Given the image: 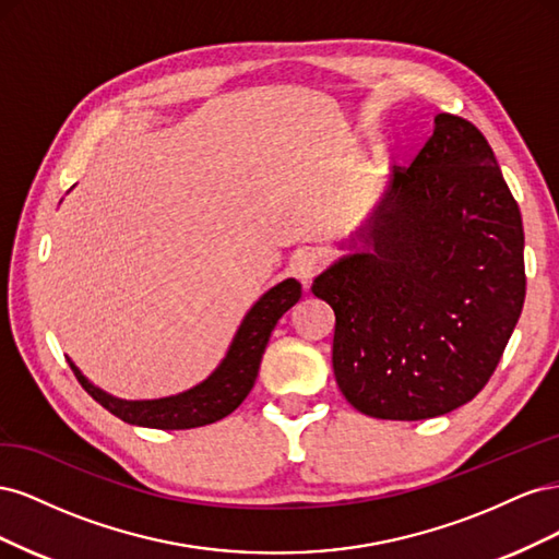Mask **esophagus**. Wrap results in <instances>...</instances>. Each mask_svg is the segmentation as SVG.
I'll list each match as a JSON object with an SVG mask.
<instances>
[{
	"label": "esophagus",
	"instance_id": "1",
	"mask_svg": "<svg viewBox=\"0 0 559 559\" xmlns=\"http://www.w3.org/2000/svg\"><path fill=\"white\" fill-rule=\"evenodd\" d=\"M324 263H326V259H324V253H321V251H317V249H300L296 257L292 259L289 267H292V273L302 284H308L314 275L321 273V267H324Z\"/></svg>",
	"mask_w": 559,
	"mask_h": 559
}]
</instances>
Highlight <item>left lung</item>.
Instances as JSON below:
<instances>
[{
    "instance_id": "1",
    "label": "left lung",
    "mask_w": 559,
    "mask_h": 559,
    "mask_svg": "<svg viewBox=\"0 0 559 559\" xmlns=\"http://www.w3.org/2000/svg\"><path fill=\"white\" fill-rule=\"evenodd\" d=\"M411 165H394L373 216V251L312 284L335 312L333 373L378 419L445 415L478 396L518 324L524 230L485 134L438 114Z\"/></svg>"
}]
</instances>
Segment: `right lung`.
I'll return each mask as SVG.
<instances>
[{
  "instance_id": "add662e5",
  "label": "right lung",
  "mask_w": 559,
  "mask_h": 559,
  "mask_svg": "<svg viewBox=\"0 0 559 559\" xmlns=\"http://www.w3.org/2000/svg\"><path fill=\"white\" fill-rule=\"evenodd\" d=\"M298 298L300 284L296 280H286L263 294L257 306L247 312L238 333H235L222 366L205 382L179 396L158 401H121L93 386L72 361L70 368L74 370L81 386L103 408H107L118 419L128 421V425L165 431L205 427L230 415L247 399L253 382H257L270 333H273L277 319L296 306Z\"/></svg>"
}]
</instances>
